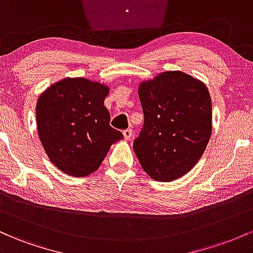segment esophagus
<instances>
[{"instance_id":"obj_1","label":"esophagus","mask_w":253,"mask_h":253,"mask_svg":"<svg viewBox=\"0 0 253 253\" xmlns=\"http://www.w3.org/2000/svg\"><path fill=\"white\" fill-rule=\"evenodd\" d=\"M123 135H124V138H126V140H130L132 136V130L130 129V127H127V129L123 130Z\"/></svg>"}]
</instances>
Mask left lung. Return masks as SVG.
I'll return each mask as SVG.
<instances>
[{"label": "left lung", "instance_id": "obj_1", "mask_svg": "<svg viewBox=\"0 0 253 253\" xmlns=\"http://www.w3.org/2000/svg\"><path fill=\"white\" fill-rule=\"evenodd\" d=\"M144 122L132 148L153 179L171 181L200 160L211 134V99L203 82L165 72L138 87Z\"/></svg>", "mask_w": 253, "mask_h": 253}]
</instances>
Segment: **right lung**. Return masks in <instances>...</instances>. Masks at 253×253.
I'll return each instance as SVG.
<instances>
[{"label": "right lung", "instance_id": "add662e5", "mask_svg": "<svg viewBox=\"0 0 253 253\" xmlns=\"http://www.w3.org/2000/svg\"><path fill=\"white\" fill-rule=\"evenodd\" d=\"M109 88L84 78L63 79L37 101V126L50 161L74 177L96 171L112 143L123 138L104 106Z\"/></svg>", "mask_w": 253, "mask_h": 253}]
</instances>
